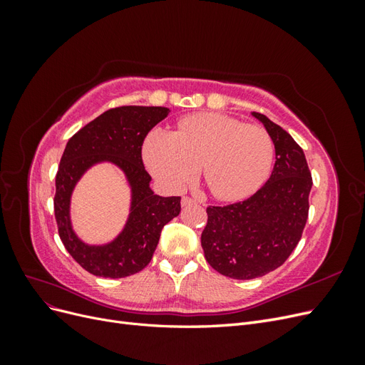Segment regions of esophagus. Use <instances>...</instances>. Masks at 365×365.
<instances>
[{
  "instance_id": "1",
  "label": "esophagus",
  "mask_w": 365,
  "mask_h": 365,
  "mask_svg": "<svg viewBox=\"0 0 365 365\" xmlns=\"http://www.w3.org/2000/svg\"><path fill=\"white\" fill-rule=\"evenodd\" d=\"M197 201L195 200V197H190V196H182L181 200V205L182 207H187V205H192V204H196Z\"/></svg>"
}]
</instances>
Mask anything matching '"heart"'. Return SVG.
Here are the masks:
<instances>
[{
	"mask_svg": "<svg viewBox=\"0 0 365 365\" xmlns=\"http://www.w3.org/2000/svg\"><path fill=\"white\" fill-rule=\"evenodd\" d=\"M274 155L267 129L220 113L187 115L173 132L152 130L143 146L148 169L165 189H184L201 163L208 190L222 201L256 192L268 180Z\"/></svg>",
	"mask_w": 365,
	"mask_h": 365,
	"instance_id": "obj_1",
	"label": "heart"
}]
</instances>
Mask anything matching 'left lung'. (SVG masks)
Returning a JSON list of instances; mask_svg holds the SVG:
<instances>
[{
  "label": "left lung",
  "instance_id": "8db88e82",
  "mask_svg": "<svg viewBox=\"0 0 365 365\" xmlns=\"http://www.w3.org/2000/svg\"><path fill=\"white\" fill-rule=\"evenodd\" d=\"M272 137L271 178L248 200L207 207L201 245L210 267L236 280H251L286 262L302 239L312 175L303 149L267 115L252 113Z\"/></svg>",
  "mask_w": 365,
  "mask_h": 365
}]
</instances>
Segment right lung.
<instances>
[{
  "instance_id": "obj_1",
  "label": "right lung",
  "mask_w": 365,
  "mask_h": 365,
  "mask_svg": "<svg viewBox=\"0 0 365 365\" xmlns=\"http://www.w3.org/2000/svg\"><path fill=\"white\" fill-rule=\"evenodd\" d=\"M169 113V108L163 106L108 109L77 130L67 143L56 173L54 216L63 247L93 275L121 279L146 268L163 227L181 212V196L163 197L150 190V175L141 158V146L149 130ZM101 160H111L127 173L133 205L128 224L114 242L90 247L77 240L71 228L69 197L81 173Z\"/></svg>"
}]
</instances>
